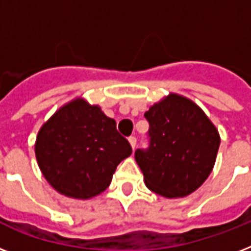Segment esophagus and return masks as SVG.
<instances>
[{"label":"esophagus","mask_w":251,"mask_h":251,"mask_svg":"<svg viewBox=\"0 0 251 251\" xmlns=\"http://www.w3.org/2000/svg\"><path fill=\"white\" fill-rule=\"evenodd\" d=\"M129 143L131 146V149H135V146H137V138L135 137H130L129 138Z\"/></svg>","instance_id":"esophagus-1"}]
</instances>
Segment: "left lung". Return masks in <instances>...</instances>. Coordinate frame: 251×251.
I'll return each instance as SVG.
<instances>
[{
	"instance_id": "8db88e82",
	"label": "left lung",
	"mask_w": 251,
	"mask_h": 251,
	"mask_svg": "<svg viewBox=\"0 0 251 251\" xmlns=\"http://www.w3.org/2000/svg\"><path fill=\"white\" fill-rule=\"evenodd\" d=\"M150 147L137 150L135 160L146 186L164 198L194 193L214 169L220 135L202 108L178 94H169L145 113Z\"/></svg>"
}]
</instances>
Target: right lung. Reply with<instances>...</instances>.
Masks as SVG:
<instances>
[{"label": "right lung", "mask_w": 251, "mask_h": 251, "mask_svg": "<svg viewBox=\"0 0 251 251\" xmlns=\"http://www.w3.org/2000/svg\"><path fill=\"white\" fill-rule=\"evenodd\" d=\"M35 155L54 190L86 201L108 189L117 165L131 155V146L100 106L75 98L43 124Z\"/></svg>", "instance_id": "obj_1"}]
</instances>
